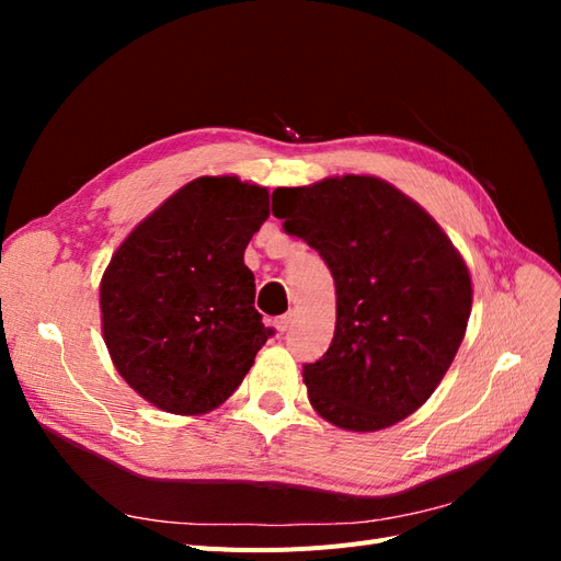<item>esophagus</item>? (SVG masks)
Segmentation results:
<instances>
[{"label": "esophagus", "instance_id": "obj_1", "mask_svg": "<svg viewBox=\"0 0 561 561\" xmlns=\"http://www.w3.org/2000/svg\"><path fill=\"white\" fill-rule=\"evenodd\" d=\"M274 325H276V330L283 334V332H287V330H290L293 328V313H285V316H280V318H276V322H274Z\"/></svg>", "mask_w": 561, "mask_h": 561}]
</instances>
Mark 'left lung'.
<instances>
[{
	"label": "left lung",
	"instance_id": "obj_1",
	"mask_svg": "<svg viewBox=\"0 0 561 561\" xmlns=\"http://www.w3.org/2000/svg\"><path fill=\"white\" fill-rule=\"evenodd\" d=\"M271 210L325 260L336 287L332 344L304 365L313 410L355 433L416 412L468 328L461 252L416 201L371 175L278 186Z\"/></svg>",
	"mask_w": 561,
	"mask_h": 561
}]
</instances>
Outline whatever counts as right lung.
Here are the masks:
<instances>
[{"label": "right lung", "instance_id": "obj_1", "mask_svg": "<svg viewBox=\"0 0 561 561\" xmlns=\"http://www.w3.org/2000/svg\"><path fill=\"white\" fill-rule=\"evenodd\" d=\"M266 217V186L196 178L112 254L100 280L105 344L118 375L159 410L208 414L271 336L243 262Z\"/></svg>", "mask_w": 561, "mask_h": 561}]
</instances>
